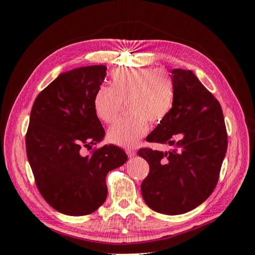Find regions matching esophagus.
Segmentation results:
<instances>
[{"instance_id": "obj_1", "label": "esophagus", "mask_w": 255, "mask_h": 255, "mask_svg": "<svg viewBox=\"0 0 255 255\" xmlns=\"http://www.w3.org/2000/svg\"><path fill=\"white\" fill-rule=\"evenodd\" d=\"M128 156L130 158V157H134L136 155V151L135 150H132V149H127L126 150Z\"/></svg>"}]
</instances>
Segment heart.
<instances>
[{
  "label": "heart",
  "mask_w": 255,
  "mask_h": 255,
  "mask_svg": "<svg viewBox=\"0 0 255 255\" xmlns=\"http://www.w3.org/2000/svg\"><path fill=\"white\" fill-rule=\"evenodd\" d=\"M174 85L163 69L121 68L111 73V87L100 86L94 96V111L105 123L118 117L122 102L128 115L109 129V139L123 148H134L149 129L170 112Z\"/></svg>",
  "instance_id": "1"
}]
</instances>
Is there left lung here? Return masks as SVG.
<instances>
[{"instance_id": "left-lung-1", "label": "left lung", "mask_w": 255, "mask_h": 255, "mask_svg": "<svg viewBox=\"0 0 255 255\" xmlns=\"http://www.w3.org/2000/svg\"><path fill=\"white\" fill-rule=\"evenodd\" d=\"M174 98L170 112L146 137L172 150L142 148L138 155L150 166L141 183L144 202L153 211L180 215L194 210L217 185L228 148L219 102L190 70L173 69Z\"/></svg>"}]
</instances>
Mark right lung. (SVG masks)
<instances>
[{
	"instance_id": "add662e5",
	"label": "right lung",
	"mask_w": 255,
	"mask_h": 255,
	"mask_svg": "<svg viewBox=\"0 0 255 255\" xmlns=\"http://www.w3.org/2000/svg\"><path fill=\"white\" fill-rule=\"evenodd\" d=\"M106 66L61 73L37 96L25 136L36 186L54 210L69 216L94 213L107 196L106 175L128 160L126 152L105 144L84 155L105 136L94 111V96Z\"/></svg>"
}]
</instances>
